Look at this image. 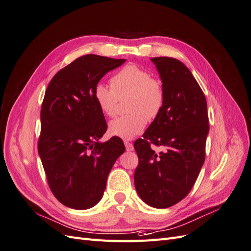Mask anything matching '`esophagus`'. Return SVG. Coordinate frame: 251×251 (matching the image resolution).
<instances>
[{"label": "esophagus", "mask_w": 251, "mask_h": 251, "mask_svg": "<svg viewBox=\"0 0 251 251\" xmlns=\"http://www.w3.org/2000/svg\"><path fill=\"white\" fill-rule=\"evenodd\" d=\"M124 144H125V147H126V150L127 151H133V145L130 143V142H128V141H125L124 142Z\"/></svg>", "instance_id": "esophagus-1"}]
</instances>
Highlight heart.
Returning a JSON list of instances; mask_svg holds the SVG:
<instances>
[{"label":"heart","instance_id":"b5f03b06","mask_svg":"<svg viewBox=\"0 0 251 251\" xmlns=\"http://www.w3.org/2000/svg\"><path fill=\"white\" fill-rule=\"evenodd\" d=\"M129 96L126 116L111 120L108 131L122 140H131L143 132L147 119H154L163 107L164 88L151 74L134 64H128L111 79V85L99 82L94 88V99L106 116L116 114L117 104Z\"/></svg>","mask_w":251,"mask_h":251}]
</instances>
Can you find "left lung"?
<instances>
[{"label":"left lung","mask_w":251,"mask_h":251,"mask_svg":"<svg viewBox=\"0 0 251 251\" xmlns=\"http://www.w3.org/2000/svg\"><path fill=\"white\" fill-rule=\"evenodd\" d=\"M164 88L159 114L134 142L139 165L134 185L141 199L156 208L170 207L188 195L205 158L209 130L205 96L184 64L172 57H153ZM151 143L164 146L158 155Z\"/></svg>","instance_id":"8db88e82"}]
</instances>
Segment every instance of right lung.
Masks as SVG:
<instances>
[{
	"label": "right lung",
	"instance_id": "add662e5",
	"mask_svg": "<svg viewBox=\"0 0 251 251\" xmlns=\"http://www.w3.org/2000/svg\"><path fill=\"white\" fill-rule=\"evenodd\" d=\"M125 61L84 55L60 70L48 85L38 154L52 193L68 207L87 209L98 203L112 166L125 152L120 137L99 141L107 124L94 99L96 84Z\"/></svg>",
	"mask_w": 251,
	"mask_h": 251
}]
</instances>
